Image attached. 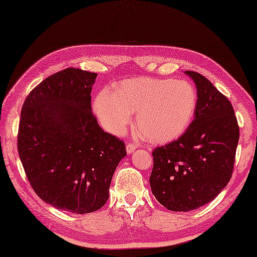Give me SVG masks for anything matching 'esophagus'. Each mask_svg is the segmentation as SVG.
Returning <instances> with one entry per match:
<instances>
[{
	"label": "esophagus",
	"instance_id": "34e87169",
	"mask_svg": "<svg viewBox=\"0 0 257 257\" xmlns=\"http://www.w3.org/2000/svg\"><path fill=\"white\" fill-rule=\"evenodd\" d=\"M137 145L136 144H134V143H129L127 146H125V150H127V154L128 155H130V154H133V152L137 149Z\"/></svg>",
	"mask_w": 257,
	"mask_h": 257
}]
</instances>
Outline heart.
<instances>
[{
    "mask_svg": "<svg viewBox=\"0 0 257 257\" xmlns=\"http://www.w3.org/2000/svg\"><path fill=\"white\" fill-rule=\"evenodd\" d=\"M198 105L194 86L184 79L138 77L114 86L113 92H98L92 108L102 127L111 134L122 133L137 113V127L145 139L165 144L189 128Z\"/></svg>",
    "mask_w": 257,
    "mask_h": 257,
    "instance_id": "obj_1",
    "label": "heart"
}]
</instances>
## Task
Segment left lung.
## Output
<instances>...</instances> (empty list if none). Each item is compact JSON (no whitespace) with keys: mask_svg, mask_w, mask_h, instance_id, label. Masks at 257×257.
Returning <instances> with one entry per match:
<instances>
[{"mask_svg":"<svg viewBox=\"0 0 257 257\" xmlns=\"http://www.w3.org/2000/svg\"><path fill=\"white\" fill-rule=\"evenodd\" d=\"M194 120L181 137L152 152V194L168 210L188 212L214 200L232 177L239 132L230 100L199 73Z\"/></svg>","mask_w":257,"mask_h":257,"instance_id":"obj_1","label":"left lung"}]
</instances>
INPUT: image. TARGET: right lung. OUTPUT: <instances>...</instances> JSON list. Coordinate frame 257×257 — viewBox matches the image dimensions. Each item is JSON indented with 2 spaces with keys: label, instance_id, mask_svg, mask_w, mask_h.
I'll return each mask as SVG.
<instances>
[{
  "label": "right lung",
  "instance_id": "right-lung-1",
  "mask_svg": "<svg viewBox=\"0 0 257 257\" xmlns=\"http://www.w3.org/2000/svg\"><path fill=\"white\" fill-rule=\"evenodd\" d=\"M97 74L67 68L42 81L22 108L18 148L33 190L58 210L85 214L109 198L124 144L91 112Z\"/></svg>",
  "mask_w": 257,
  "mask_h": 257
}]
</instances>
